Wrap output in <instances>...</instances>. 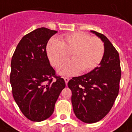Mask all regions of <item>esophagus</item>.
Returning a JSON list of instances; mask_svg holds the SVG:
<instances>
[{"instance_id":"34e87169","label":"esophagus","mask_w":132,"mask_h":132,"mask_svg":"<svg viewBox=\"0 0 132 132\" xmlns=\"http://www.w3.org/2000/svg\"><path fill=\"white\" fill-rule=\"evenodd\" d=\"M63 79H64V81H65V82H66V84H67L69 81V77H64Z\"/></svg>"}]
</instances>
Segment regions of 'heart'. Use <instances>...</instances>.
<instances>
[{"label":"heart","mask_w":132,"mask_h":132,"mask_svg":"<svg viewBox=\"0 0 132 132\" xmlns=\"http://www.w3.org/2000/svg\"><path fill=\"white\" fill-rule=\"evenodd\" d=\"M46 53L51 63L59 67L69 59H72L60 67L58 71L63 76L77 74L82 70L88 72L101 63L104 54V45L98 37L77 31L64 34L61 40L51 38L46 46Z\"/></svg>","instance_id":"1"}]
</instances>
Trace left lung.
Masks as SVG:
<instances>
[{"mask_svg": "<svg viewBox=\"0 0 132 132\" xmlns=\"http://www.w3.org/2000/svg\"><path fill=\"white\" fill-rule=\"evenodd\" d=\"M92 32L104 43V57L91 72L68 82L76 117L88 124L100 121L110 111L119 94L121 74L117 49L104 34Z\"/></svg>", "mask_w": 132, "mask_h": 132, "instance_id": "obj_1", "label": "left lung"}]
</instances>
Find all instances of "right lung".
<instances>
[{"label":"right lung","instance_id":"obj_1","mask_svg":"<svg viewBox=\"0 0 132 132\" xmlns=\"http://www.w3.org/2000/svg\"><path fill=\"white\" fill-rule=\"evenodd\" d=\"M56 31L39 28L25 35L11 59L10 82L14 100L26 117L41 121L53 114L66 83L50 65L46 45Z\"/></svg>","mask_w":132,"mask_h":132}]
</instances>
